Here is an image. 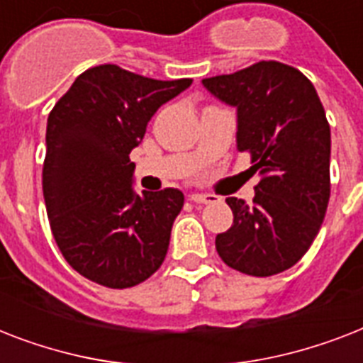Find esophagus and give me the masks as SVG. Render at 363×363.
<instances>
[{"label": "esophagus", "instance_id": "1", "mask_svg": "<svg viewBox=\"0 0 363 363\" xmlns=\"http://www.w3.org/2000/svg\"><path fill=\"white\" fill-rule=\"evenodd\" d=\"M190 201L199 205H209V203H216L218 198L213 196V194H192V196H190Z\"/></svg>", "mask_w": 363, "mask_h": 363}]
</instances>
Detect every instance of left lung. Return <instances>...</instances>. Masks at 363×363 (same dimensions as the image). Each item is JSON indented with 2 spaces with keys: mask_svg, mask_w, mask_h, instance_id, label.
<instances>
[{
  "mask_svg": "<svg viewBox=\"0 0 363 363\" xmlns=\"http://www.w3.org/2000/svg\"><path fill=\"white\" fill-rule=\"evenodd\" d=\"M203 86L238 109V150L250 154L248 171L259 175L252 203L226 198L233 224L216 235V252L252 277L290 269L330 201L332 137L320 98L301 71L273 60L203 79Z\"/></svg>",
  "mask_w": 363,
  "mask_h": 363,
  "instance_id": "1",
  "label": "left lung"
}]
</instances>
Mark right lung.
Instances as JSON below:
<instances>
[{"mask_svg":"<svg viewBox=\"0 0 363 363\" xmlns=\"http://www.w3.org/2000/svg\"><path fill=\"white\" fill-rule=\"evenodd\" d=\"M190 84L104 64L77 77L48 115L43 196L50 230L67 264L101 286H135L167 254L184 196L177 188L135 194L130 152L154 113Z\"/></svg>","mask_w":363,"mask_h":363,"instance_id":"obj_1","label":"right lung"}]
</instances>
